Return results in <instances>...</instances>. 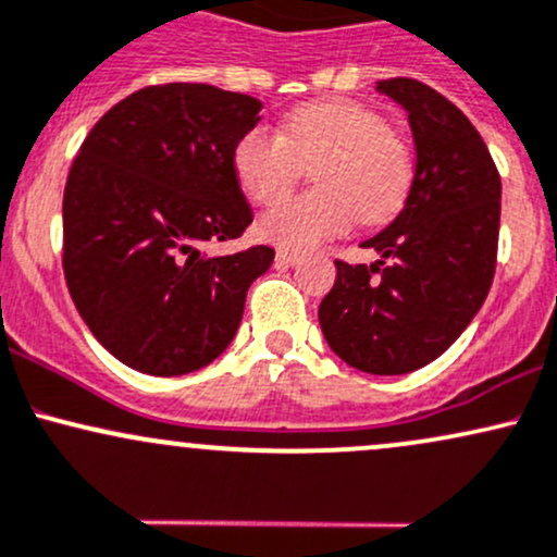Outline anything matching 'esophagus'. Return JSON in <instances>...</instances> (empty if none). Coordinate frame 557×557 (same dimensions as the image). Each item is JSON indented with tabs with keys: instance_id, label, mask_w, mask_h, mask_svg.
Listing matches in <instances>:
<instances>
[{
	"instance_id": "obj_1",
	"label": "esophagus",
	"mask_w": 557,
	"mask_h": 557,
	"mask_svg": "<svg viewBox=\"0 0 557 557\" xmlns=\"http://www.w3.org/2000/svg\"><path fill=\"white\" fill-rule=\"evenodd\" d=\"M302 260V252H292V249H278L276 265H297Z\"/></svg>"
}]
</instances>
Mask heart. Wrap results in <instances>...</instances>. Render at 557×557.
Instances as JSON below:
<instances>
[{
	"mask_svg": "<svg viewBox=\"0 0 557 557\" xmlns=\"http://www.w3.org/2000/svg\"><path fill=\"white\" fill-rule=\"evenodd\" d=\"M305 164L317 166L319 189L260 218V234L278 247H315L358 218L381 226L405 208L416 181L410 144L376 110L349 99L302 104L286 115L281 134L255 126L234 147L236 178L260 205L288 194Z\"/></svg>",
	"mask_w": 557,
	"mask_h": 557,
	"instance_id": "obj_1",
	"label": "heart"
}]
</instances>
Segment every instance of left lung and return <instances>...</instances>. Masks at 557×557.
<instances>
[{
  "mask_svg": "<svg viewBox=\"0 0 557 557\" xmlns=\"http://www.w3.org/2000/svg\"><path fill=\"white\" fill-rule=\"evenodd\" d=\"M379 91L408 110L413 189L395 221L362 242L381 260H336L318 321L347 366L399 376L440 358L490 295L503 184L479 131L440 91L416 78L379 81Z\"/></svg>",
  "mask_w": 557,
  "mask_h": 557,
  "instance_id": "left-lung-1",
  "label": "left lung"
}]
</instances>
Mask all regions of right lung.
I'll return each instance as SVG.
<instances>
[{
  "label": "right lung",
  "instance_id": "1",
  "mask_svg": "<svg viewBox=\"0 0 557 557\" xmlns=\"http://www.w3.org/2000/svg\"><path fill=\"white\" fill-rule=\"evenodd\" d=\"M260 108L210 84H154L81 144L62 197V271L99 345L134 371L181 376L215 360L271 268L265 245L205 249L252 223L234 147Z\"/></svg>",
  "mask_w": 557,
  "mask_h": 557
}]
</instances>
